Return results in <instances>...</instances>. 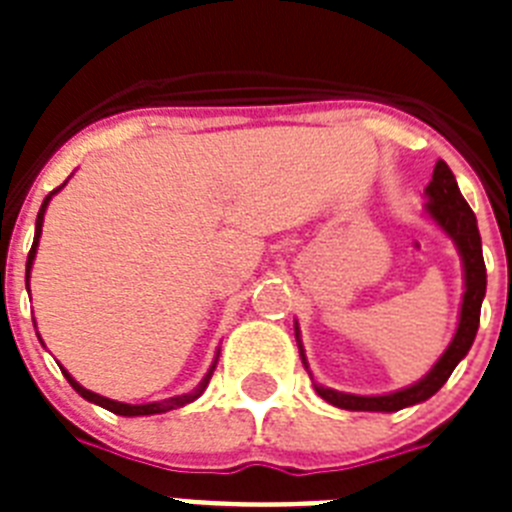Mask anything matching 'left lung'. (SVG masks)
Here are the masks:
<instances>
[{"label": "left lung", "mask_w": 512, "mask_h": 512, "mask_svg": "<svg viewBox=\"0 0 512 512\" xmlns=\"http://www.w3.org/2000/svg\"><path fill=\"white\" fill-rule=\"evenodd\" d=\"M425 197H428V202H425V215L431 217L433 223L454 241L456 251H459L461 269H464V295H461L459 325H456L454 338H451L449 348L441 354V359L433 364L431 372L425 374L423 379H418L415 384H410V387H402V390L397 392H387V395H348V392L330 390V387L312 382L315 392H318L325 402L336 405V408L366 410V413H397V410L402 408H410V405L425 402L428 397H433L441 390L443 384H446V379H449L451 372L456 369V364H459V361L469 354V348H472L474 336H477L479 328V310H482V300H485L487 292V269L485 259H482V238H479L477 217H474L467 200L461 197L456 176L451 174L446 161H436L431 184L425 187ZM295 338L297 346H300L302 364H305V369L310 372V366H307L305 359V348H302L300 325L297 323Z\"/></svg>", "instance_id": "obj_1"}]
</instances>
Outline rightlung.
I'll return each mask as SVG.
<instances>
[{
	"mask_svg": "<svg viewBox=\"0 0 512 512\" xmlns=\"http://www.w3.org/2000/svg\"><path fill=\"white\" fill-rule=\"evenodd\" d=\"M69 182V179H66ZM66 182L61 184L58 189H53L48 197L43 200V205H40V212H38V220H35V241H33V248H30V253H27V266H25V287H30V271H33V261H35V253H38V243H40V233H43V217H45V210H48V205H51L53 200V194L61 192L63 187H66ZM217 356H220V351H217ZM217 356L215 361H212V366L207 369V374L202 377V382L194 387L192 392H187V395H176V397H169V400H161V402H146V405H128V402H117V400H110V397H102L97 395V392L87 390V387H81L79 382H76L74 377H71L66 369L61 366V372L63 377L69 379V384L74 387L76 392H79L84 400L94 402V405H99V408L104 410H110V413L115 415H125V418H138V415H158V413H169V410H176V408H184V405H189V402H194L197 397L202 395V392L207 390V384H210V377L212 372H215V366H217Z\"/></svg>",
	"mask_w": 512,
	"mask_h": 512,
	"instance_id": "right-lung-1",
	"label": "right lung"
}]
</instances>
